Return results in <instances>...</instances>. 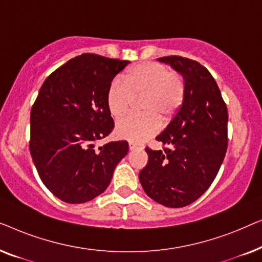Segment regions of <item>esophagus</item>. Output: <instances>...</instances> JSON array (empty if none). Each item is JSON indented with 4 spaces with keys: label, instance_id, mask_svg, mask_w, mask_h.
<instances>
[{
    "label": "esophagus",
    "instance_id": "1",
    "mask_svg": "<svg viewBox=\"0 0 262 262\" xmlns=\"http://www.w3.org/2000/svg\"><path fill=\"white\" fill-rule=\"evenodd\" d=\"M128 148L130 150H143L144 149V146L143 144H137V143H128Z\"/></svg>",
    "mask_w": 262,
    "mask_h": 262
}]
</instances>
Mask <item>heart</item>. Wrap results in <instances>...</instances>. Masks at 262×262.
Here are the masks:
<instances>
[{
  "label": "heart",
  "mask_w": 262,
  "mask_h": 262,
  "mask_svg": "<svg viewBox=\"0 0 262 262\" xmlns=\"http://www.w3.org/2000/svg\"><path fill=\"white\" fill-rule=\"evenodd\" d=\"M141 117H126L117 123L120 138L142 143L160 130L163 121H169L180 108L185 96L184 81L170 73L166 66L155 62L141 63L126 71L124 77L114 78L107 93L111 114L120 118L130 112L135 99H141Z\"/></svg>",
  "instance_id": "1"
}]
</instances>
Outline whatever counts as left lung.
Masks as SVG:
<instances>
[{"label": "left lung", "mask_w": 262, "mask_h": 262, "mask_svg": "<svg viewBox=\"0 0 262 262\" xmlns=\"http://www.w3.org/2000/svg\"><path fill=\"white\" fill-rule=\"evenodd\" d=\"M185 81L182 105L156 139L163 150L145 148L148 163L139 173L144 192L167 207L200 198L220 170L228 146V111L209 70L180 56L157 58Z\"/></svg>", "instance_id": "1"}]
</instances>
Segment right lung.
I'll return each instance as SVG.
<instances>
[{
  "label": "right lung",
  "instance_id": "right-lung-1",
  "mask_svg": "<svg viewBox=\"0 0 262 262\" xmlns=\"http://www.w3.org/2000/svg\"><path fill=\"white\" fill-rule=\"evenodd\" d=\"M128 63L83 53L53 71L39 91L30 151L41 181L63 202L82 204L101 194L126 156V141L95 144L113 130L107 93Z\"/></svg>",
  "mask_w": 262,
  "mask_h": 262
}]
</instances>
